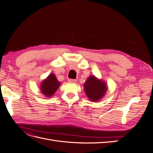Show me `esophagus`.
Segmentation results:
<instances>
[{
	"label": "esophagus",
	"mask_w": 153,
	"mask_h": 153,
	"mask_svg": "<svg viewBox=\"0 0 153 153\" xmlns=\"http://www.w3.org/2000/svg\"><path fill=\"white\" fill-rule=\"evenodd\" d=\"M68 82L70 83H76V80H74V79H69Z\"/></svg>",
	"instance_id": "34e87169"
}]
</instances>
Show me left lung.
<instances>
[{
  "label": "left lung",
  "instance_id": "8db88e82",
  "mask_svg": "<svg viewBox=\"0 0 153 153\" xmlns=\"http://www.w3.org/2000/svg\"><path fill=\"white\" fill-rule=\"evenodd\" d=\"M84 89L90 101L98 102L105 96L108 87L102 79H99L94 75H91L84 83Z\"/></svg>",
  "mask_w": 153,
  "mask_h": 153
}]
</instances>
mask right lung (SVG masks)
Here are the masks:
<instances>
[{
    "label": "right lung",
    "instance_id": "right-lung-1",
    "mask_svg": "<svg viewBox=\"0 0 153 153\" xmlns=\"http://www.w3.org/2000/svg\"><path fill=\"white\" fill-rule=\"evenodd\" d=\"M60 85L61 82L58 81L55 74L50 73L45 79L41 82L39 88L41 92L46 98H51L54 95Z\"/></svg>",
    "mask_w": 153,
    "mask_h": 153
}]
</instances>
